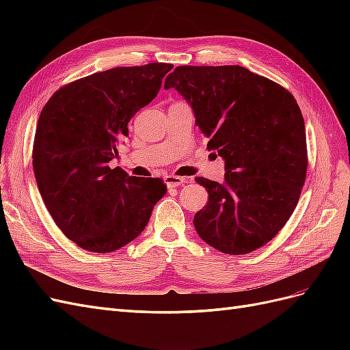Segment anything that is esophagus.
<instances>
[{
	"label": "esophagus",
	"mask_w": 350,
	"mask_h": 350,
	"mask_svg": "<svg viewBox=\"0 0 350 350\" xmlns=\"http://www.w3.org/2000/svg\"><path fill=\"white\" fill-rule=\"evenodd\" d=\"M187 183V178H181V176H175V175H166L165 176V184L167 187H179Z\"/></svg>",
	"instance_id": "34e87169"
}]
</instances>
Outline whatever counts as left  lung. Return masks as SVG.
Segmentation results:
<instances>
[{
	"label": "left lung",
	"mask_w": 350,
	"mask_h": 350,
	"mask_svg": "<svg viewBox=\"0 0 350 350\" xmlns=\"http://www.w3.org/2000/svg\"><path fill=\"white\" fill-rule=\"evenodd\" d=\"M191 107L225 181L197 176L208 193L194 216L198 237L230 256L248 254L279 234L305 183L306 135L295 98L239 66H179L165 80Z\"/></svg>",
	"instance_id": "left-lung-1"
}]
</instances>
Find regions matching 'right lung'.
Masks as SVG:
<instances>
[{
	"mask_svg": "<svg viewBox=\"0 0 350 350\" xmlns=\"http://www.w3.org/2000/svg\"><path fill=\"white\" fill-rule=\"evenodd\" d=\"M172 64L116 67L57 90L40 112L33 144L39 193L64 235L90 252L122 248L146 229L166 193L161 178L108 163L129 122L161 90Z\"/></svg>",
	"mask_w": 350,
	"mask_h": 350,
	"instance_id": "1",
	"label": "right lung"
}]
</instances>
